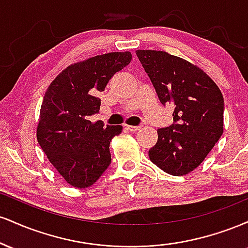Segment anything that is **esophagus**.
Here are the masks:
<instances>
[{"label":"esophagus","mask_w":248,"mask_h":248,"mask_svg":"<svg viewBox=\"0 0 248 248\" xmlns=\"http://www.w3.org/2000/svg\"><path fill=\"white\" fill-rule=\"evenodd\" d=\"M126 128L128 130H129V132L136 133V132H139V130L141 129V126H127Z\"/></svg>","instance_id":"esophagus-1"}]
</instances>
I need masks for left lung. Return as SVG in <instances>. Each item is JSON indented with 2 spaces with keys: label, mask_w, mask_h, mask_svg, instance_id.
<instances>
[{
  "label": "left lung",
  "mask_w": 248,
  "mask_h": 248,
  "mask_svg": "<svg viewBox=\"0 0 248 248\" xmlns=\"http://www.w3.org/2000/svg\"><path fill=\"white\" fill-rule=\"evenodd\" d=\"M162 105H175L173 124L157 129L149 158L164 172L183 176L193 171L224 132V98L201 67L166 51L138 50Z\"/></svg>",
  "instance_id": "left-lung-1"
}]
</instances>
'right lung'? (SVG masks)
Listing matches in <instances>:
<instances>
[{"label": "right lung", "mask_w": 248, "mask_h": 248, "mask_svg": "<svg viewBox=\"0 0 248 248\" xmlns=\"http://www.w3.org/2000/svg\"><path fill=\"white\" fill-rule=\"evenodd\" d=\"M132 61L130 52H109L62 70L50 84L43 99L37 141L59 175L77 189L98 181L110 164L109 143L122 126L104 127L91 122L99 112L96 94L116 72Z\"/></svg>", "instance_id": "1"}]
</instances>
